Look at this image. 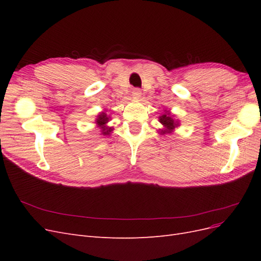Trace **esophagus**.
Returning a JSON list of instances; mask_svg holds the SVG:
<instances>
[{"instance_id":"obj_1","label":"esophagus","mask_w":261,"mask_h":261,"mask_svg":"<svg viewBox=\"0 0 261 261\" xmlns=\"http://www.w3.org/2000/svg\"><path fill=\"white\" fill-rule=\"evenodd\" d=\"M132 96L134 99H139L141 97V91L140 89H134L132 92Z\"/></svg>"}]
</instances>
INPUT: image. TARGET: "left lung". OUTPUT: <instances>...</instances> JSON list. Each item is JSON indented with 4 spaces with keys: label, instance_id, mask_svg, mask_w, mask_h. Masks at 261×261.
Instances as JSON below:
<instances>
[{
    "label": "left lung",
    "instance_id": "1",
    "mask_svg": "<svg viewBox=\"0 0 261 261\" xmlns=\"http://www.w3.org/2000/svg\"><path fill=\"white\" fill-rule=\"evenodd\" d=\"M159 122L162 125V128L158 129V133L162 136L171 135L174 130L179 127V120L175 117L174 114H172L171 111L164 110V113L159 116Z\"/></svg>",
    "mask_w": 261,
    "mask_h": 261
}]
</instances>
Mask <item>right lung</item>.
Returning a JSON list of instances; mask_svg holds the SVG:
<instances>
[{"instance_id": "add662e5", "label": "right lung", "mask_w": 261, "mask_h": 261, "mask_svg": "<svg viewBox=\"0 0 261 261\" xmlns=\"http://www.w3.org/2000/svg\"><path fill=\"white\" fill-rule=\"evenodd\" d=\"M111 121V116L108 115L106 113V111H101L97 117L96 120H94V123H96V126L100 129V135L101 136H105V137H108V136H111V133L113 132V127H110V126H108V123Z\"/></svg>"}]
</instances>
